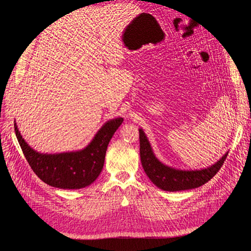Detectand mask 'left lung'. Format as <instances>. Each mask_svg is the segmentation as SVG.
Returning <instances> with one entry per match:
<instances>
[{
	"mask_svg": "<svg viewBox=\"0 0 251 251\" xmlns=\"http://www.w3.org/2000/svg\"><path fill=\"white\" fill-rule=\"evenodd\" d=\"M139 139L140 159L144 172L157 187L166 192L186 191L205 184L221 169L228 155L226 153L220 160L208 168L194 171L178 170L158 160L142 128H139Z\"/></svg>",
	"mask_w": 251,
	"mask_h": 251,
	"instance_id": "obj_1",
	"label": "left lung"
}]
</instances>
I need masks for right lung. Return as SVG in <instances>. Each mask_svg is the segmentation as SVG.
<instances>
[{"label": "right lung", "instance_id": "right-lung-1", "mask_svg": "<svg viewBox=\"0 0 251 251\" xmlns=\"http://www.w3.org/2000/svg\"><path fill=\"white\" fill-rule=\"evenodd\" d=\"M123 121L121 117L108 120L85 149L58 154L34 151L23 138L16 123L14 131L26 160L37 177L53 187L79 189L89 186L100 176L108 144Z\"/></svg>", "mask_w": 251, "mask_h": 251}]
</instances>
